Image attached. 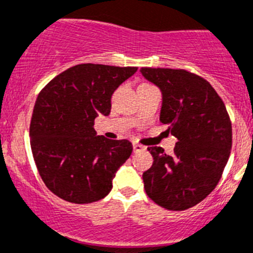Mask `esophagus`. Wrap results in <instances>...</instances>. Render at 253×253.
Segmentation results:
<instances>
[{
    "mask_svg": "<svg viewBox=\"0 0 253 253\" xmlns=\"http://www.w3.org/2000/svg\"><path fill=\"white\" fill-rule=\"evenodd\" d=\"M145 150H146V147L143 146V145H141V143H137V142H133V151L135 152L145 151Z\"/></svg>",
    "mask_w": 253,
    "mask_h": 253,
    "instance_id": "1",
    "label": "esophagus"
}]
</instances>
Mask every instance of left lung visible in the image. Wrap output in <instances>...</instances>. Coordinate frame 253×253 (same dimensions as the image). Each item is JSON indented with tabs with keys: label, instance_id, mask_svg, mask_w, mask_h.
Masks as SVG:
<instances>
[{
	"label": "left lung",
	"instance_id": "1",
	"mask_svg": "<svg viewBox=\"0 0 253 253\" xmlns=\"http://www.w3.org/2000/svg\"><path fill=\"white\" fill-rule=\"evenodd\" d=\"M163 92L160 122L177 138L174 154L149 147L154 163L142 174L146 194L168 211H185L206 199L226 168L232 147L227 108L208 81L185 69L142 68Z\"/></svg>",
	"mask_w": 253,
	"mask_h": 253
}]
</instances>
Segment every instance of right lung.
Listing matches in <instances>:
<instances>
[{
	"mask_svg": "<svg viewBox=\"0 0 253 253\" xmlns=\"http://www.w3.org/2000/svg\"><path fill=\"white\" fill-rule=\"evenodd\" d=\"M136 67L78 64L39 93L30 122L38 171L50 192L76 204L98 202L112 189L116 171L131 156L128 140H108L93 128L111 112V97Z\"/></svg>",
	"mask_w": 253,
	"mask_h": 253,
	"instance_id": "add662e5",
	"label": "right lung"
}]
</instances>
